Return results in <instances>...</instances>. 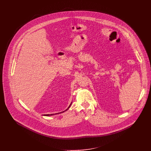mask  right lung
Instances as JSON below:
<instances>
[{
    "instance_id": "1",
    "label": "right lung",
    "mask_w": 151,
    "mask_h": 151,
    "mask_svg": "<svg viewBox=\"0 0 151 151\" xmlns=\"http://www.w3.org/2000/svg\"><path fill=\"white\" fill-rule=\"evenodd\" d=\"M71 103H72V102H71ZM71 104L70 105V106H68V108L65 110V111H67V110H68V109L70 108V106H71ZM64 111H63V112H64ZM63 112H61V113H63ZM58 114V113H57ZM52 115H54V114H44V116H52Z\"/></svg>"
}]
</instances>
